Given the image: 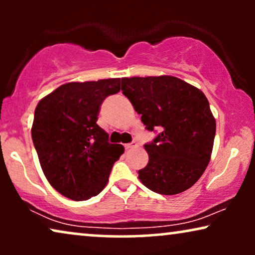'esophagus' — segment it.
Listing matches in <instances>:
<instances>
[{
	"label": "esophagus",
	"mask_w": 255,
	"mask_h": 255,
	"mask_svg": "<svg viewBox=\"0 0 255 255\" xmlns=\"http://www.w3.org/2000/svg\"><path fill=\"white\" fill-rule=\"evenodd\" d=\"M138 146V144L135 141H132V142H130V144H127L125 145V148L127 149H131V148H135Z\"/></svg>",
	"instance_id": "obj_1"
}]
</instances>
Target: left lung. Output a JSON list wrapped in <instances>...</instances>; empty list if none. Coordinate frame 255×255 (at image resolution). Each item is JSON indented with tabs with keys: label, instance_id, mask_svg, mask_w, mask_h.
Listing matches in <instances>:
<instances>
[{
	"label": "left lung",
	"instance_id": "8db88e82",
	"mask_svg": "<svg viewBox=\"0 0 255 255\" xmlns=\"http://www.w3.org/2000/svg\"><path fill=\"white\" fill-rule=\"evenodd\" d=\"M122 90L148 131H159L145 144L148 163L138 170L149 190L175 195L189 189L207 168L216 121L209 101L196 87L175 76L123 78Z\"/></svg>",
	"mask_w": 255,
	"mask_h": 255
}]
</instances>
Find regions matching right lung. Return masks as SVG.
<instances>
[{
	"label": "right lung",
	"mask_w": 255,
	"mask_h": 255,
	"mask_svg": "<svg viewBox=\"0 0 255 255\" xmlns=\"http://www.w3.org/2000/svg\"><path fill=\"white\" fill-rule=\"evenodd\" d=\"M121 79L65 83L39 101L31 135L41 169L58 193L73 201L96 196L124 153L97 125L100 107L121 90Z\"/></svg>",
	"instance_id": "add662e5"
}]
</instances>
